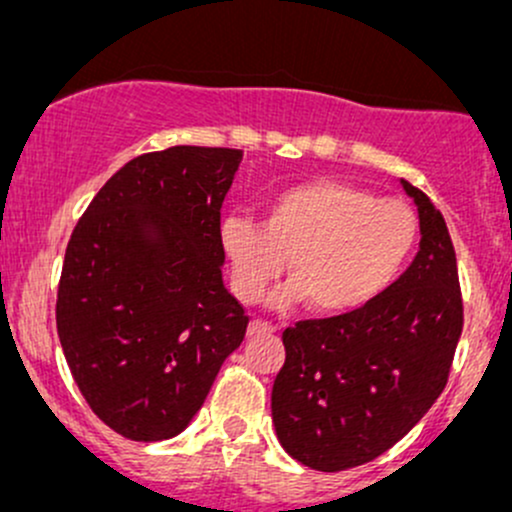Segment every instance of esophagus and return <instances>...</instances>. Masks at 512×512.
Returning <instances> with one entry per match:
<instances>
[{"mask_svg":"<svg viewBox=\"0 0 512 512\" xmlns=\"http://www.w3.org/2000/svg\"><path fill=\"white\" fill-rule=\"evenodd\" d=\"M276 330L274 325H269V322L264 320H252L248 325V337H257V334H272Z\"/></svg>","mask_w":512,"mask_h":512,"instance_id":"34e87169","label":"esophagus"}]
</instances>
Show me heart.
<instances>
[{"label": "heart", "instance_id": "heart-1", "mask_svg": "<svg viewBox=\"0 0 512 512\" xmlns=\"http://www.w3.org/2000/svg\"><path fill=\"white\" fill-rule=\"evenodd\" d=\"M416 238L419 223L407 204L339 180L276 192L262 221L228 214L219 223L233 291L243 301H260L289 260L293 279L274 305L310 301L322 315L354 313L383 296L407 267Z\"/></svg>", "mask_w": 512, "mask_h": 512}]
</instances>
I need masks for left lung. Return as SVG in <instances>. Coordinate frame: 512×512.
Listing matches in <instances>:
<instances>
[{"label": "left lung", "mask_w": 512, "mask_h": 512, "mask_svg": "<svg viewBox=\"0 0 512 512\" xmlns=\"http://www.w3.org/2000/svg\"><path fill=\"white\" fill-rule=\"evenodd\" d=\"M402 182L419 211V252L383 296L354 313L284 332L272 387L281 448L320 472L375 460L421 421L445 383L462 334L455 248L443 214Z\"/></svg>", "instance_id": "8db88e82"}]
</instances>
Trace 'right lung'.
Segmentation results:
<instances>
[{"instance_id": "1", "label": "right lung", "mask_w": 512, "mask_h": 512, "mask_svg": "<svg viewBox=\"0 0 512 512\" xmlns=\"http://www.w3.org/2000/svg\"><path fill=\"white\" fill-rule=\"evenodd\" d=\"M240 149L132 158L93 197L64 252L57 334L93 414L129 440H168L202 409L248 315L223 286L221 204Z\"/></svg>"}]
</instances>
